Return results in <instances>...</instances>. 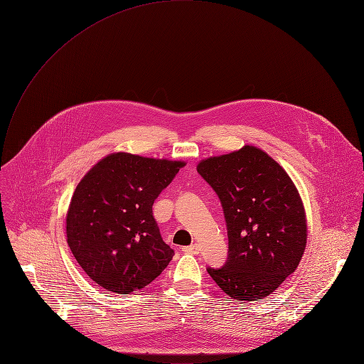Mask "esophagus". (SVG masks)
Wrapping results in <instances>:
<instances>
[{"label": "esophagus", "instance_id": "34e87169", "mask_svg": "<svg viewBox=\"0 0 364 364\" xmlns=\"http://www.w3.org/2000/svg\"><path fill=\"white\" fill-rule=\"evenodd\" d=\"M183 252L190 253V255H198V253H200V247H198V245H191V246H188V247H184Z\"/></svg>", "mask_w": 364, "mask_h": 364}]
</instances>
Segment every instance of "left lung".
Masks as SVG:
<instances>
[{"mask_svg":"<svg viewBox=\"0 0 364 364\" xmlns=\"http://www.w3.org/2000/svg\"><path fill=\"white\" fill-rule=\"evenodd\" d=\"M198 174L217 193L227 225L228 255L207 272L231 299L256 301L297 269L307 243L300 194L267 153L245 146L201 160Z\"/></svg>","mask_w":364,"mask_h":364,"instance_id":"left-lung-1","label":"left lung"}]
</instances>
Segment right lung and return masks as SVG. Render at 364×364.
<instances>
[{
  "instance_id": "add662e5",
  "label": "right lung",
  "mask_w": 364,
  "mask_h": 364,
  "mask_svg": "<svg viewBox=\"0 0 364 364\" xmlns=\"http://www.w3.org/2000/svg\"><path fill=\"white\" fill-rule=\"evenodd\" d=\"M184 166L112 153L78 183L67 213V243L100 287L130 294L168 266L174 250L161 238L153 204Z\"/></svg>"
}]
</instances>
